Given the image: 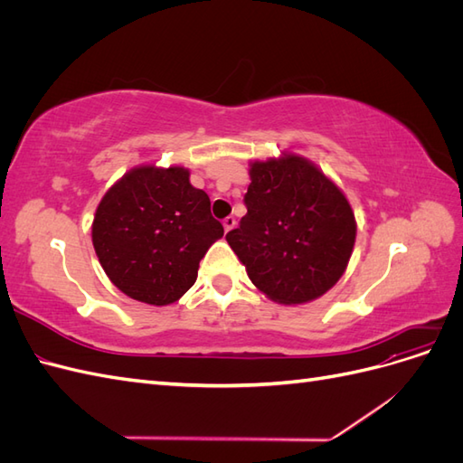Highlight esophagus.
I'll use <instances>...</instances> for the list:
<instances>
[{
	"instance_id": "obj_1",
	"label": "esophagus",
	"mask_w": 463,
	"mask_h": 463,
	"mask_svg": "<svg viewBox=\"0 0 463 463\" xmlns=\"http://www.w3.org/2000/svg\"><path fill=\"white\" fill-rule=\"evenodd\" d=\"M235 223H237V222H235V218H233V216H228L226 220H223V230H226V233H228V232H232V230L235 228Z\"/></svg>"
}]
</instances>
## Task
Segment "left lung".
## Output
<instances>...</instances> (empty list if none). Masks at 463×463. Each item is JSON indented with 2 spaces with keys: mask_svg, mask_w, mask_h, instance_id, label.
<instances>
[{
  "mask_svg": "<svg viewBox=\"0 0 463 463\" xmlns=\"http://www.w3.org/2000/svg\"><path fill=\"white\" fill-rule=\"evenodd\" d=\"M247 214L226 240L266 298L313 301L345 272L355 216L344 193L296 154L250 164Z\"/></svg>",
  "mask_w": 463,
  "mask_h": 463,
  "instance_id": "8db88e82",
  "label": "left lung"
}]
</instances>
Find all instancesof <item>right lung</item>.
Masks as SVG:
<instances>
[{
	"label": "right lung",
	"mask_w": 463,
	"mask_h": 463,
	"mask_svg": "<svg viewBox=\"0 0 463 463\" xmlns=\"http://www.w3.org/2000/svg\"><path fill=\"white\" fill-rule=\"evenodd\" d=\"M223 235L210 199L185 167L141 165L104 194L92 245L104 272L125 296L170 305L194 284L208 247Z\"/></svg>",
	"instance_id": "add662e5"
}]
</instances>
